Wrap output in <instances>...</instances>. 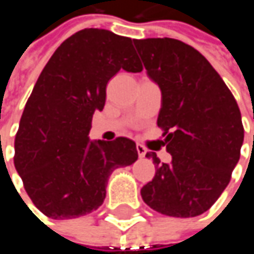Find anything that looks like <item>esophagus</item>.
Segmentation results:
<instances>
[{
  "label": "esophagus",
  "mask_w": 254,
  "mask_h": 254,
  "mask_svg": "<svg viewBox=\"0 0 254 254\" xmlns=\"http://www.w3.org/2000/svg\"><path fill=\"white\" fill-rule=\"evenodd\" d=\"M136 151H138V156L139 157H144L147 154V148L144 145H141V144H136Z\"/></svg>",
  "instance_id": "1"
}]
</instances>
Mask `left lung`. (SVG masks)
Here are the masks:
<instances>
[{
	"mask_svg": "<svg viewBox=\"0 0 254 254\" xmlns=\"http://www.w3.org/2000/svg\"><path fill=\"white\" fill-rule=\"evenodd\" d=\"M147 75L162 91L157 127L172 162L153 159L156 175L141 188L156 212L192 218L224 192L240 160L244 127L238 104L212 64L191 45L172 38L133 39Z\"/></svg>",
	"mask_w": 254,
	"mask_h": 254,
	"instance_id": "8db88e82",
	"label": "left lung"
}]
</instances>
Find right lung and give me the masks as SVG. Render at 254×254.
<instances>
[{
  "label": "right lung",
  "instance_id": "obj_1",
  "mask_svg": "<svg viewBox=\"0 0 254 254\" xmlns=\"http://www.w3.org/2000/svg\"><path fill=\"white\" fill-rule=\"evenodd\" d=\"M121 69L142 70L132 39L83 29L56 50L33 86L14 139V166L48 218L73 219L97 210L112 172L138 159L129 138L88 136L94 112L104 109L107 82Z\"/></svg>",
  "mask_w": 254,
  "mask_h": 254
}]
</instances>
